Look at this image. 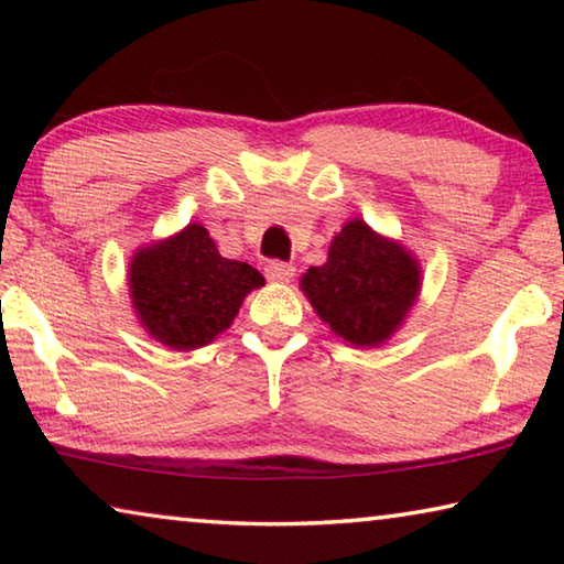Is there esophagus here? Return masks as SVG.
I'll return each instance as SVG.
<instances>
[{
    "mask_svg": "<svg viewBox=\"0 0 564 564\" xmlns=\"http://www.w3.org/2000/svg\"><path fill=\"white\" fill-rule=\"evenodd\" d=\"M265 279L273 281V283H289L293 279L295 269L291 263H283V261H269L265 263Z\"/></svg>",
    "mask_w": 564,
    "mask_h": 564,
    "instance_id": "esophagus-1",
    "label": "esophagus"
}]
</instances>
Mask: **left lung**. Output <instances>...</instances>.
<instances>
[{"label":"left lung","mask_w":564,"mask_h":564,"mask_svg":"<svg viewBox=\"0 0 564 564\" xmlns=\"http://www.w3.org/2000/svg\"><path fill=\"white\" fill-rule=\"evenodd\" d=\"M420 263L405 246L352 218L328 248V261L311 265L301 291L338 338L376 348L403 326L417 301Z\"/></svg>","instance_id":"obj_1"}]
</instances>
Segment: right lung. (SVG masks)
Returning <instances> with one entry per match:
<instances>
[{
    "mask_svg": "<svg viewBox=\"0 0 564 564\" xmlns=\"http://www.w3.org/2000/svg\"><path fill=\"white\" fill-rule=\"evenodd\" d=\"M263 275L243 261L224 259L202 224L139 248L129 263V293L139 323L174 350L208 346L231 326Z\"/></svg>",
    "mask_w": 564,
    "mask_h": 564,
    "instance_id": "1",
    "label": "right lung"
}]
</instances>
